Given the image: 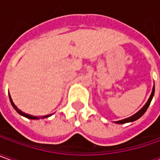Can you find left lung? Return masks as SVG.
<instances>
[{"mask_svg": "<svg viewBox=\"0 0 160 160\" xmlns=\"http://www.w3.org/2000/svg\"><path fill=\"white\" fill-rule=\"evenodd\" d=\"M154 92H155V86H153V88H152V94H151V96L149 97V99H148V101L146 102V103L143 105V107L141 109L140 111H138L137 112L134 114V115H132L131 117H128V118H124V119H121V120H118V121H115V123H117V124H125V123H128V122H133V121H135V120H137L138 118H140L144 113L147 111V109L149 107V105H150V103L152 102V98H153V96H154Z\"/></svg>", "mask_w": 160, "mask_h": 160, "instance_id": "1", "label": "left lung"}]
</instances>
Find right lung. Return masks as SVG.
Masks as SVG:
<instances>
[{
    "label": "right lung",
    "instance_id": "obj_1",
    "mask_svg": "<svg viewBox=\"0 0 160 160\" xmlns=\"http://www.w3.org/2000/svg\"><path fill=\"white\" fill-rule=\"evenodd\" d=\"M8 96H9V100H10V102H11V104H12V106L14 108L15 110L17 111V112L19 113L20 115H22V116H24L25 118H30V119H39V118H48V117H49V116H51L52 114H48V115H45V116H42V118H39V117H36V116H32V115H29V114H26V113L23 112L22 111H20L18 108L17 107L16 105H15V103L12 101V99H11V97H10V95L8 94Z\"/></svg>",
    "mask_w": 160,
    "mask_h": 160
}]
</instances>
